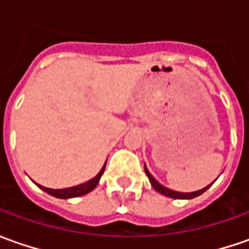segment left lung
Instances as JSON below:
<instances>
[{
  "label": "left lung",
  "instance_id": "8db88e82",
  "mask_svg": "<svg viewBox=\"0 0 249 249\" xmlns=\"http://www.w3.org/2000/svg\"><path fill=\"white\" fill-rule=\"evenodd\" d=\"M144 169H145V175L148 176L151 186L154 187L158 193H160L162 196H169V198H175V199H191V198H196V196H201L202 193H205L206 190L212 186V183H211L209 186L204 187V188H201V190H198V191H193V193H180V191H175V190H170V188H167V187L162 186L158 180L149 173V170L147 169L145 165H144Z\"/></svg>",
  "mask_w": 249,
  "mask_h": 249
}]
</instances>
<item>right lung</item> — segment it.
<instances>
[{
	"label": "right lung",
	"instance_id": "obj_1",
	"mask_svg": "<svg viewBox=\"0 0 249 249\" xmlns=\"http://www.w3.org/2000/svg\"><path fill=\"white\" fill-rule=\"evenodd\" d=\"M105 165H107V162L104 163V166L101 167V170L98 172L97 176L92 177L91 180L86 181V183L79 184V186L69 187V188H61V190H53V188H47V187L40 186V184H37V183H36V184L40 187L43 191H45L47 194L56 196V198H61V199H68V198H74V196H84V194H89L90 191H92V190L97 187V184L100 183L101 176H102V173H104V170H105Z\"/></svg>",
	"mask_w": 249,
	"mask_h": 249
}]
</instances>
